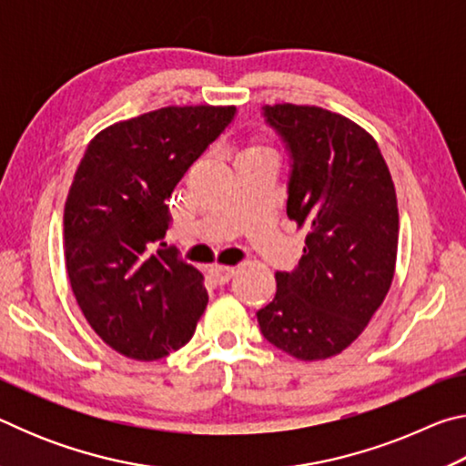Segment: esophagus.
<instances>
[{
	"instance_id": "esophagus-1",
	"label": "esophagus",
	"mask_w": 466,
	"mask_h": 466,
	"mask_svg": "<svg viewBox=\"0 0 466 466\" xmlns=\"http://www.w3.org/2000/svg\"><path fill=\"white\" fill-rule=\"evenodd\" d=\"M209 273H211V278H214L219 286H222V283H228L232 279V275H234V267H226V265H214L209 269Z\"/></svg>"
}]
</instances>
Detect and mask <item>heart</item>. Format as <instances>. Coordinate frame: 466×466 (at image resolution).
I'll list each match as a JSON object with an SVG mask.
<instances>
[{"label":"heart","mask_w":466,"mask_h":466,"mask_svg":"<svg viewBox=\"0 0 466 466\" xmlns=\"http://www.w3.org/2000/svg\"><path fill=\"white\" fill-rule=\"evenodd\" d=\"M247 152H269V154H271V146H267V144H255L252 147H248Z\"/></svg>","instance_id":"b5f03b06"}]
</instances>
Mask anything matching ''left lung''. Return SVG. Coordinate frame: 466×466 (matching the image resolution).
<instances>
[{"label":"left lung","mask_w":466,"mask_h":466,"mask_svg":"<svg viewBox=\"0 0 466 466\" xmlns=\"http://www.w3.org/2000/svg\"><path fill=\"white\" fill-rule=\"evenodd\" d=\"M291 154L288 218L306 228L296 271L257 312L269 343L302 361L333 358L364 333L394 278L397 191L376 139L347 116L309 105H267Z\"/></svg>","instance_id":"obj_1"}]
</instances>
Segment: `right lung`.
<instances>
[{
  "instance_id": "1",
  "label": "right lung",
  "mask_w": 466,
  "mask_h": 466,
  "mask_svg": "<svg viewBox=\"0 0 466 466\" xmlns=\"http://www.w3.org/2000/svg\"><path fill=\"white\" fill-rule=\"evenodd\" d=\"M236 106H164L96 133L69 187L63 238L77 306L121 356L154 361L193 337L203 275L156 242L172 191Z\"/></svg>"
}]
</instances>
